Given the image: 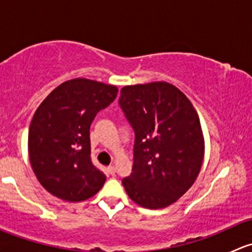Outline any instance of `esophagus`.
<instances>
[{"instance_id":"obj_1","label":"esophagus","mask_w":252,"mask_h":252,"mask_svg":"<svg viewBox=\"0 0 252 252\" xmlns=\"http://www.w3.org/2000/svg\"><path fill=\"white\" fill-rule=\"evenodd\" d=\"M108 172H110V173L113 175L114 173H116V166H113V164H112V166L108 167Z\"/></svg>"}]
</instances>
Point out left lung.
Returning a JSON list of instances; mask_svg holds the SVG:
<instances>
[{
  "label": "left lung",
  "instance_id": "obj_1",
  "mask_svg": "<svg viewBox=\"0 0 252 252\" xmlns=\"http://www.w3.org/2000/svg\"><path fill=\"white\" fill-rule=\"evenodd\" d=\"M119 106L135 134L133 172L122 180L126 194L151 210L172 205L194 184L204 159L194 106L164 81L124 86Z\"/></svg>",
  "mask_w": 252,
  "mask_h": 252
}]
</instances>
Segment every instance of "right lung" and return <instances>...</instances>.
<instances>
[{
  "mask_svg": "<svg viewBox=\"0 0 252 252\" xmlns=\"http://www.w3.org/2000/svg\"><path fill=\"white\" fill-rule=\"evenodd\" d=\"M117 86L78 78L42 101L29 128V158L40 184L70 202L94 196L106 175L91 162L90 126L117 97Z\"/></svg>",
  "mask_w": 252,
  "mask_h": 252,
  "instance_id": "obj_1",
  "label": "right lung"
}]
</instances>
